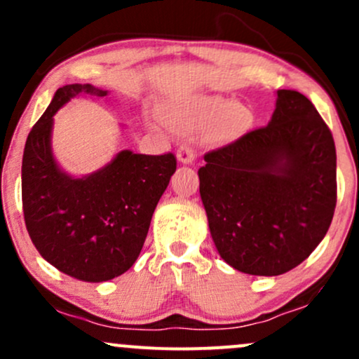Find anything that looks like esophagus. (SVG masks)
<instances>
[{
  "label": "esophagus",
  "mask_w": 359,
  "mask_h": 359,
  "mask_svg": "<svg viewBox=\"0 0 359 359\" xmlns=\"http://www.w3.org/2000/svg\"><path fill=\"white\" fill-rule=\"evenodd\" d=\"M194 158H196V154H194L191 147L184 145L177 150V160H179L180 163H192Z\"/></svg>",
  "instance_id": "obj_1"
}]
</instances>
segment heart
<instances>
[{
    "label": "heart",
    "instance_id": "obj_1",
    "mask_svg": "<svg viewBox=\"0 0 359 359\" xmlns=\"http://www.w3.org/2000/svg\"><path fill=\"white\" fill-rule=\"evenodd\" d=\"M162 116L179 131H194L208 124L212 140H228L243 133L251 121V113L240 102H228L217 96H192L170 102Z\"/></svg>",
    "mask_w": 359,
    "mask_h": 359
}]
</instances>
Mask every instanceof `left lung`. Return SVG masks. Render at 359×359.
Wrapping results in <instances>:
<instances>
[{"label":"left lung","mask_w":359,"mask_h":359,"mask_svg":"<svg viewBox=\"0 0 359 359\" xmlns=\"http://www.w3.org/2000/svg\"><path fill=\"white\" fill-rule=\"evenodd\" d=\"M204 160L197 174L209 231L233 269L282 275L323 241L336 208V147L304 94L278 89L269 125Z\"/></svg>","instance_id":"1"}]
</instances>
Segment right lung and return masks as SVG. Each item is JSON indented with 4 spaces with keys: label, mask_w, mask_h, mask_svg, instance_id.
Returning a JSON list of instances; mask_svg holds the SVG:
<instances>
[{
    "label": "right lung",
    "mask_w": 359,
    "mask_h": 359,
    "mask_svg": "<svg viewBox=\"0 0 359 359\" xmlns=\"http://www.w3.org/2000/svg\"><path fill=\"white\" fill-rule=\"evenodd\" d=\"M76 96L106 97L108 90L67 84L53 94L25 143L23 216L32 243L50 265L77 280L106 282L137 262L177 160L174 154L123 150L94 174H65L52 155L53 114Z\"/></svg>",
    "instance_id": "add662e5"
}]
</instances>
